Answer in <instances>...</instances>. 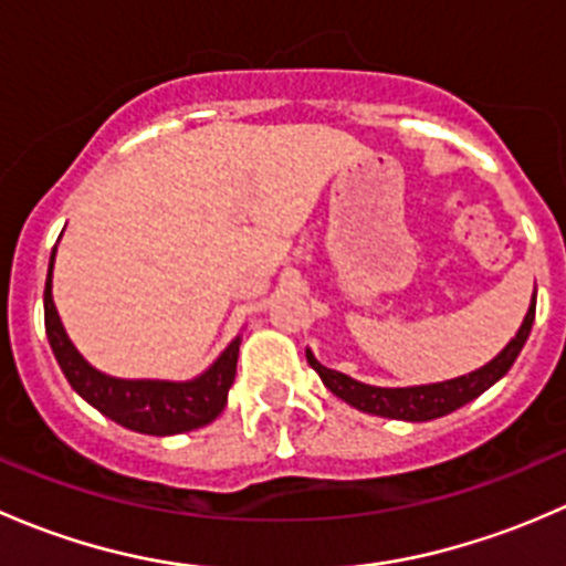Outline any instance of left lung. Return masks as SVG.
<instances>
[{"mask_svg": "<svg viewBox=\"0 0 566 566\" xmlns=\"http://www.w3.org/2000/svg\"><path fill=\"white\" fill-rule=\"evenodd\" d=\"M534 312H536V293L531 298V306L523 317V325L517 328L515 339H510V345L488 361L484 367L473 369V373L460 375V378L443 380V384H427V386H405V389H380V386L361 384V380H353L350 375L336 373V369L323 367L312 350H306V361L310 367L319 375V380L325 384V389L336 394L339 399H345L353 408L364 410V413L384 416V419H399V421H430L441 419V416L452 413V410L462 408L471 399H476L479 394H484L493 384H499L510 367L515 364V358L521 356L523 345H526L531 325H534Z\"/></svg>", "mask_w": 566, "mask_h": 566, "instance_id": "8db88e82", "label": "left lung"}]
</instances>
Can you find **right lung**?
I'll use <instances>...</instances> for the list:
<instances>
[{"label": "right lung", "instance_id": "add662e5", "mask_svg": "<svg viewBox=\"0 0 566 566\" xmlns=\"http://www.w3.org/2000/svg\"><path fill=\"white\" fill-rule=\"evenodd\" d=\"M54 254L56 247L51 251L43 293L45 334H49L56 364L78 397L87 399L93 408H98L117 424L134 432H145V436H177V432H191L210 424L224 410L227 394L235 380L241 336H235L199 378L182 380V384H175V380H123L98 373L73 347L65 328H62L60 315H56L54 298H51Z\"/></svg>", "mask_w": 566, "mask_h": 566}]
</instances>
